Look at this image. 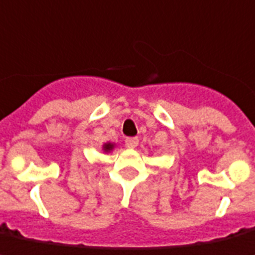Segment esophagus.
<instances>
[{"label":"esophagus","instance_id":"1","mask_svg":"<svg viewBox=\"0 0 255 255\" xmlns=\"http://www.w3.org/2000/svg\"><path fill=\"white\" fill-rule=\"evenodd\" d=\"M139 143V139L136 136H130V138L125 139V145L128 148H135Z\"/></svg>","mask_w":255,"mask_h":255}]
</instances>
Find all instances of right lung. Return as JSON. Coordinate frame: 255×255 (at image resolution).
Here are the masks:
<instances>
[{
  "instance_id": "obj_1",
  "label": "right lung",
  "mask_w": 255,
  "mask_h": 255,
  "mask_svg": "<svg viewBox=\"0 0 255 255\" xmlns=\"http://www.w3.org/2000/svg\"><path fill=\"white\" fill-rule=\"evenodd\" d=\"M112 147H113V144H111V143H108V144H104V151H111V149H112Z\"/></svg>"
}]
</instances>
